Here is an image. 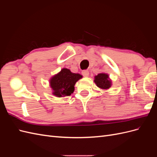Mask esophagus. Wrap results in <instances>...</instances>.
Returning a JSON list of instances; mask_svg holds the SVG:
<instances>
[{"instance_id":"34e87169","label":"esophagus","mask_w":157,"mask_h":157,"mask_svg":"<svg viewBox=\"0 0 157 157\" xmlns=\"http://www.w3.org/2000/svg\"><path fill=\"white\" fill-rule=\"evenodd\" d=\"M82 74L84 77H87L89 76V71L88 70H84L82 71Z\"/></svg>"}]
</instances>
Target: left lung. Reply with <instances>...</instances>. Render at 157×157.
Returning a JSON list of instances; mask_svg holds the SVG:
<instances>
[{
  "label": "left lung",
  "mask_w": 157,
  "mask_h": 157,
  "mask_svg": "<svg viewBox=\"0 0 157 157\" xmlns=\"http://www.w3.org/2000/svg\"><path fill=\"white\" fill-rule=\"evenodd\" d=\"M94 82L97 86L103 90L109 89L111 86V81L109 79V75L105 73H99L95 77Z\"/></svg>",
  "instance_id": "obj_1"
}]
</instances>
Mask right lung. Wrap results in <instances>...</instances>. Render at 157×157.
<instances>
[{
    "label": "right lung",
    "mask_w": 157,
    "mask_h": 157,
    "mask_svg": "<svg viewBox=\"0 0 157 157\" xmlns=\"http://www.w3.org/2000/svg\"><path fill=\"white\" fill-rule=\"evenodd\" d=\"M82 77V75L71 73L68 69H62L59 73L50 78V87L53 90L52 94L59 98L70 96L74 92L75 83Z\"/></svg>",
    "instance_id": "right-lung-1"
}]
</instances>
